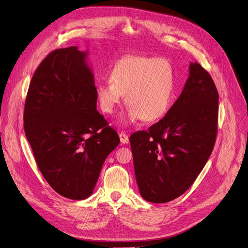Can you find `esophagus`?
<instances>
[{
    "label": "esophagus",
    "mask_w": 248,
    "mask_h": 248,
    "mask_svg": "<svg viewBox=\"0 0 248 248\" xmlns=\"http://www.w3.org/2000/svg\"><path fill=\"white\" fill-rule=\"evenodd\" d=\"M119 137H120V141L121 143L123 144H127L128 142H129V138H128L127 134L124 133V132H121L120 134H119Z\"/></svg>",
    "instance_id": "esophagus-1"
}]
</instances>
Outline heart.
I'll return each mask as SVG.
<instances>
[{
    "mask_svg": "<svg viewBox=\"0 0 248 248\" xmlns=\"http://www.w3.org/2000/svg\"><path fill=\"white\" fill-rule=\"evenodd\" d=\"M110 78L97 85V103L102 112L113 114L126 95L129 107L121 120L124 125L141 119L156 121L169 110L175 92V71L167 59L124 57L112 68Z\"/></svg>",
    "mask_w": 248,
    "mask_h": 248,
    "instance_id": "heart-1",
    "label": "heart"
}]
</instances>
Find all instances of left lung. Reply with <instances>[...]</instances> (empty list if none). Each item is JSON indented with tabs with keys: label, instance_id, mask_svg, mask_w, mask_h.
Instances as JSON below:
<instances>
[{
	"label": "left lung",
	"instance_id": "1",
	"mask_svg": "<svg viewBox=\"0 0 248 248\" xmlns=\"http://www.w3.org/2000/svg\"><path fill=\"white\" fill-rule=\"evenodd\" d=\"M217 102L211 75L191 62L183 91L166 116L130 136L136 182L145 201L171 202L193 184L215 145Z\"/></svg>",
	"mask_w": 248,
	"mask_h": 248
}]
</instances>
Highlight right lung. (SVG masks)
Listing matches in <instances>:
<instances>
[{
	"mask_svg": "<svg viewBox=\"0 0 248 248\" xmlns=\"http://www.w3.org/2000/svg\"><path fill=\"white\" fill-rule=\"evenodd\" d=\"M88 52L48 54L34 72L25 102L24 130L39 171L53 189L81 201L93 194L107 156L120 143L96 110Z\"/></svg>",
	"mask_w": 248,
	"mask_h": 248,
	"instance_id": "obj_1",
	"label": "right lung"
}]
</instances>
